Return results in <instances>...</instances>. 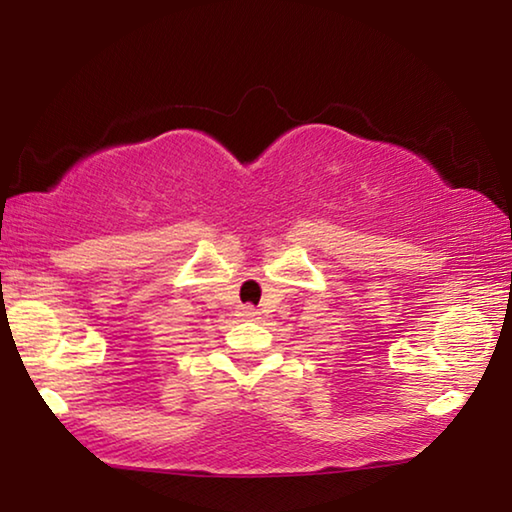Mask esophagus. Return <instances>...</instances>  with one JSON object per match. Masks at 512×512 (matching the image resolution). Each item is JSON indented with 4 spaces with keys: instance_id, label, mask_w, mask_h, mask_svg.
<instances>
[{
    "instance_id": "esophagus-1",
    "label": "esophagus",
    "mask_w": 512,
    "mask_h": 512,
    "mask_svg": "<svg viewBox=\"0 0 512 512\" xmlns=\"http://www.w3.org/2000/svg\"><path fill=\"white\" fill-rule=\"evenodd\" d=\"M257 314H259V311H257L255 307H250V305H244V307L239 309V316H241V318H246V320H250V318H257Z\"/></svg>"
}]
</instances>
